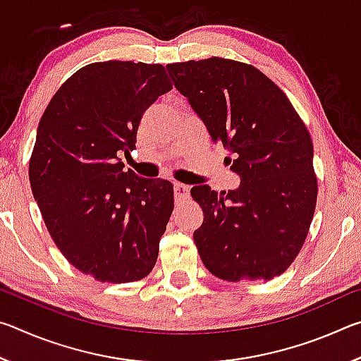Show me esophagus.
I'll list each match as a JSON object with an SVG mask.
<instances>
[{
  "label": "esophagus",
  "mask_w": 361,
  "mask_h": 361,
  "mask_svg": "<svg viewBox=\"0 0 361 361\" xmlns=\"http://www.w3.org/2000/svg\"><path fill=\"white\" fill-rule=\"evenodd\" d=\"M173 192H175V200H185L189 197V186L183 185V183H173Z\"/></svg>",
  "instance_id": "esophagus-1"
}]
</instances>
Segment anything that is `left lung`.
I'll use <instances>...</instances> for the list:
<instances>
[{"label": "left lung", "mask_w": 361, "mask_h": 361, "mask_svg": "<svg viewBox=\"0 0 361 361\" xmlns=\"http://www.w3.org/2000/svg\"><path fill=\"white\" fill-rule=\"evenodd\" d=\"M167 71L240 176L228 192L191 189L204 210L194 231L200 259L228 282L280 276L301 250L315 212L314 146L304 122L255 66L212 57L170 63Z\"/></svg>", "instance_id": "1"}]
</instances>
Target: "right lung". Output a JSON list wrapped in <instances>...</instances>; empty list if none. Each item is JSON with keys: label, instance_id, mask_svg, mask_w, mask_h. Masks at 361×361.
<instances>
[{"label": "right lung", "instance_id": "add662e5", "mask_svg": "<svg viewBox=\"0 0 361 361\" xmlns=\"http://www.w3.org/2000/svg\"><path fill=\"white\" fill-rule=\"evenodd\" d=\"M172 90L162 65L90 63L66 79L39 121L30 185L60 252L100 282L152 271L173 210V186L126 170L142 116Z\"/></svg>", "mask_w": 361, "mask_h": 361}]
</instances>
